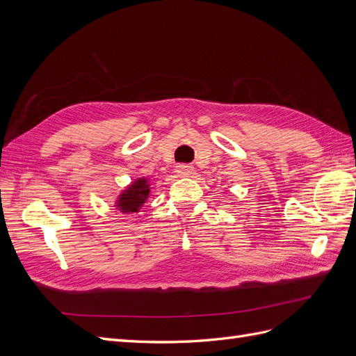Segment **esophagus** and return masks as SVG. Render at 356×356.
<instances>
[{
	"mask_svg": "<svg viewBox=\"0 0 356 356\" xmlns=\"http://www.w3.org/2000/svg\"><path fill=\"white\" fill-rule=\"evenodd\" d=\"M177 174L179 177H190L193 174V166L188 165H178L177 166Z\"/></svg>",
	"mask_w": 356,
	"mask_h": 356,
	"instance_id": "obj_1",
	"label": "esophagus"
}]
</instances>
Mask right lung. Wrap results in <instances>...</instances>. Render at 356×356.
Masks as SVG:
<instances>
[{"label": "right lung", "mask_w": 356, "mask_h": 356, "mask_svg": "<svg viewBox=\"0 0 356 356\" xmlns=\"http://www.w3.org/2000/svg\"><path fill=\"white\" fill-rule=\"evenodd\" d=\"M149 193H152L149 179L136 178L120 191V195L115 199L114 208L122 213H138L147 202Z\"/></svg>", "instance_id": "obj_1"}]
</instances>
